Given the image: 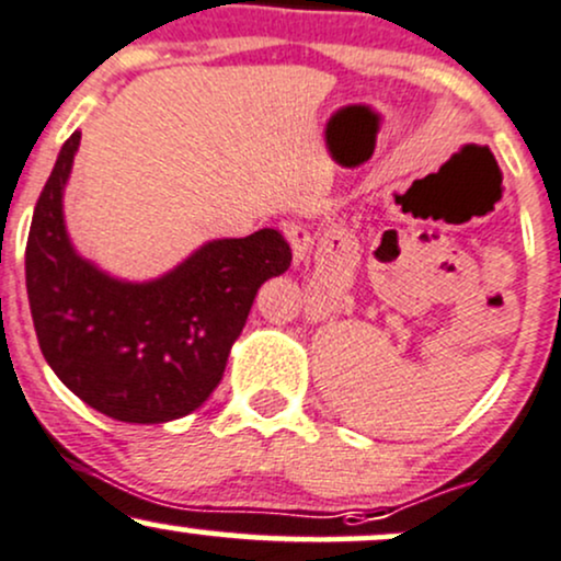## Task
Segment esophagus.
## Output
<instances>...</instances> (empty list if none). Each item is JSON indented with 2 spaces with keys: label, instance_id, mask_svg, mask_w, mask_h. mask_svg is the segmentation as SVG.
I'll return each mask as SVG.
<instances>
[{
  "label": "esophagus",
  "instance_id": "1",
  "mask_svg": "<svg viewBox=\"0 0 561 561\" xmlns=\"http://www.w3.org/2000/svg\"><path fill=\"white\" fill-rule=\"evenodd\" d=\"M282 231H285L287 242H290L295 263H304L306 257H309L311 244H313V242H311V233H309V229H306L304 224H298V220H287V224L282 226Z\"/></svg>",
  "mask_w": 561,
  "mask_h": 561
}]
</instances>
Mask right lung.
<instances>
[{"instance_id":"right-lung-1","label":"right lung","mask_w":561,"mask_h":561,"mask_svg":"<svg viewBox=\"0 0 561 561\" xmlns=\"http://www.w3.org/2000/svg\"><path fill=\"white\" fill-rule=\"evenodd\" d=\"M82 133L60 149L34 207L26 290L39 348L66 389L122 423L188 415L220 383L261 285L290 268L276 229L213 239L168 274L127 282L73 250L64 191Z\"/></svg>"}]
</instances>
